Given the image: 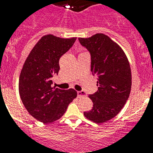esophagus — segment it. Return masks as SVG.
<instances>
[{
	"label": "esophagus",
	"instance_id": "34e87169",
	"mask_svg": "<svg viewBox=\"0 0 153 153\" xmlns=\"http://www.w3.org/2000/svg\"><path fill=\"white\" fill-rule=\"evenodd\" d=\"M77 96H78V97H79V98H80V97H86V93H85V92H83V91H78L77 92Z\"/></svg>",
	"mask_w": 153,
	"mask_h": 153
}]
</instances>
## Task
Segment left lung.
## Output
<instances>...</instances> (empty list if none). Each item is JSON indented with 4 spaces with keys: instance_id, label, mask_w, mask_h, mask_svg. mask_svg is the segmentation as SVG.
<instances>
[{
    "instance_id": "left-lung-1",
    "label": "left lung",
    "mask_w": 153,
    "mask_h": 153,
    "mask_svg": "<svg viewBox=\"0 0 153 153\" xmlns=\"http://www.w3.org/2000/svg\"><path fill=\"white\" fill-rule=\"evenodd\" d=\"M79 41L90 51L92 74L98 76V90L89 96L93 108L83 114L96 123H102L114 118L129 98L132 86L129 60L122 48L103 33L79 37Z\"/></svg>"
}]
</instances>
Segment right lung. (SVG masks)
Instances as JSON below:
<instances>
[{
    "mask_svg": "<svg viewBox=\"0 0 153 153\" xmlns=\"http://www.w3.org/2000/svg\"><path fill=\"white\" fill-rule=\"evenodd\" d=\"M76 39L44 35L24 62L19 77V93L28 113L40 122L50 123L61 118L77 96L74 89L64 90L52 86L53 76L60 70V58Z\"/></svg>",
    "mask_w": 153,
    "mask_h": 153,
    "instance_id": "1",
    "label": "right lung"
}]
</instances>
